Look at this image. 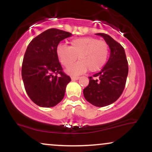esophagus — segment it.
Masks as SVG:
<instances>
[{
	"label": "esophagus",
	"mask_w": 152,
	"mask_h": 152,
	"mask_svg": "<svg viewBox=\"0 0 152 152\" xmlns=\"http://www.w3.org/2000/svg\"><path fill=\"white\" fill-rule=\"evenodd\" d=\"M79 76H71V80L72 81H77L79 79Z\"/></svg>",
	"instance_id": "obj_1"
}]
</instances>
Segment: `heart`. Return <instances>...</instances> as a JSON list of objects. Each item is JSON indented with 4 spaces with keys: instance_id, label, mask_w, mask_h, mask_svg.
<instances>
[{
    "instance_id": "obj_1",
    "label": "heart",
    "mask_w": 152,
    "mask_h": 152,
    "mask_svg": "<svg viewBox=\"0 0 152 152\" xmlns=\"http://www.w3.org/2000/svg\"><path fill=\"white\" fill-rule=\"evenodd\" d=\"M71 46L59 43L56 47L58 60L65 67H69L78 58L79 61L67 72L78 74L88 70L95 72L106 64L109 55V48L105 41L94 37H81L71 41Z\"/></svg>"
}]
</instances>
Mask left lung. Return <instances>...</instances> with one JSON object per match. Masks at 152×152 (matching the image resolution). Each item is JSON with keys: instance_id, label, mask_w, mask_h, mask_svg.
Here are the masks:
<instances>
[{"instance_id": "1", "label": "left lung", "mask_w": 152, "mask_h": 152, "mask_svg": "<svg viewBox=\"0 0 152 152\" xmlns=\"http://www.w3.org/2000/svg\"><path fill=\"white\" fill-rule=\"evenodd\" d=\"M102 36L110 48V56L100 72L89 78V83L83 91L86 101L92 105L103 107L116 102L121 95L126 85L129 66L124 48L111 36L105 34H96Z\"/></svg>"}]
</instances>
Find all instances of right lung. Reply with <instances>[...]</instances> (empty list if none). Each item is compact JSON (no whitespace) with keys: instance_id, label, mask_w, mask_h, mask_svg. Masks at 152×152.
<instances>
[{"instance_id":"obj_1","label":"right lung","mask_w":152,"mask_h":152,"mask_svg":"<svg viewBox=\"0 0 152 152\" xmlns=\"http://www.w3.org/2000/svg\"><path fill=\"white\" fill-rule=\"evenodd\" d=\"M69 32L50 28L31 41L22 64V78L26 93L41 107H53L61 102L71 78L63 72L56 47Z\"/></svg>"}]
</instances>
